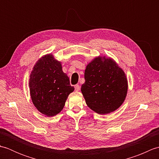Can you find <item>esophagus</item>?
<instances>
[{
    "instance_id": "obj_1",
    "label": "esophagus",
    "mask_w": 159,
    "mask_h": 159,
    "mask_svg": "<svg viewBox=\"0 0 159 159\" xmlns=\"http://www.w3.org/2000/svg\"><path fill=\"white\" fill-rule=\"evenodd\" d=\"M74 87H75V90L76 91H79L80 90V85H75Z\"/></svg>"
}]
</instances>
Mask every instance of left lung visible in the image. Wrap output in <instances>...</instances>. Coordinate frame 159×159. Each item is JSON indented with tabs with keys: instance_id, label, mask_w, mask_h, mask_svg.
Listing matches in <instances>:
<instances>
[{
	"instance_id": "8db88e82",
	"label": "left lung",
	"mask_w": 159,
	"mask_h": 159,
	"mask_svg": "<svg viewBox=\"0 0 159 159\" xmlns=\"http://www.w3.org/2000/svg\"><path fill=\"white\" fill-rule=\"evenodd\" d=\"M85 82L81 92L86 104L99 114L118 109L126 96L128 84L125 74L111 59L97 57L87 66Z\"/></svg>"
}]
</instances>
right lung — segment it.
<instances>
[{
    "label": "right lung",
    "instance_id": "add662e5",
    "mask_svg": "<svg viewBox=\"0 0 159 159\" xmlns=\"http://www.w3.org/2000/svg\"><path fill=\"white\" fill-rule=\"evenodd\" d=\"M29 87L35 107L48 117L63 109L69 94L74 90L61 64L50 55L36 63L30 76Z\"/></svg>",
    "mask_w": 159,
    "mask_h": 159
}]
</instances>
